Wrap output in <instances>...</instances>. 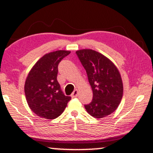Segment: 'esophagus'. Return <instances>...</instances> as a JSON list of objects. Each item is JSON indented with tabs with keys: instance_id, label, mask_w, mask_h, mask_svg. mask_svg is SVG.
Returning <instances> with one entry per match:
<instances>
[{
	"instance_id": "obj_1",
	"label": "esophagus",
	"mask_w": 153,
	"mask_h": 153,
	"mask_svg": "<svg viewBox=\"0 0 153 153\" xmlns=\"http://www.w3.org/2000/svg\"><path fill=\"white\" fill-rule=\"evenodd\" d=\"M78 91L75 90L73 92V94H71V97H72V98H75V97H78Z\"/></svg>"
}]
</instances>
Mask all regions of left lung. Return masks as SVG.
I'll list each match as a JSON object with an SVG mask.
<instances>
[{"instance_id": "8db88e82", "label": "left lung", "mask_w": 153, "mask_h": 153, "mask_svg": "<svg viewBox=\"0 0 153 153\" xmlns=\"http://www.w3.org/2000/svg\"><path fill=\"white\" fill-rule=\"evenodd\" d=\"M75 53L86 71L93 91V99L84 105L85 110L96 118L110 115L123 97V83L118 70L108 58L94 50L81 49Z\"/></svg>"}]
</instances>
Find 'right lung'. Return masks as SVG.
<instances>
[{
	"instance_id": "obj_1",
	"label": "right lung",
	"mask_w": 153,
	"mask_h": 153,
	"mask_svg": "<svg viewBox=\"0 0 153 153\" xmlns=\"http://www.w3.org/2000/svg\"><path fill=\"white\" fill-rule=\"evenodd\" d=\"M70 53L64 50L46 53L28 74L25 84L27 102L32 111L43 118H56L71 100L64 94L56 79L58 65Z\"/></svg>"
}]
</instances>
